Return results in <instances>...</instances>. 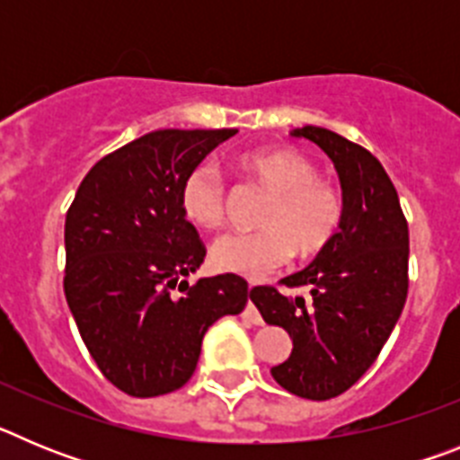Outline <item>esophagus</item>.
Returning a JSON list of instances; mask_svg holds the SVG:
<instances>
[{
	"label": "esophagus",
	"instance_id": "34e87169",
	"mask_svg": "<svg viewBox=\"0 0 460 460\" xmlns=\"http://www.w3.org/2000/svg\"><path fill=\"white\" fill-rule=\"evenodd\" d=\"M251 290H253V286H249V295H251ZM246 318H249L253 324H262V315H260L258 308L253 306L251 296H249V306H246Z\"/></svg>",
	"mask_w": 460,
	"mask_h": 460
}]
</instances>
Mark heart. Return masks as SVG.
<instances>
[{
	"instance_id": "1",
	"label": "heart",
	"mask_w": 460,
	"mask_h": 460,
	"mask_svg": "<svg viewBox=\"0 0 460 460\" xmlns=\"http://www.w3.org/2000/svg\"><path fill=\"white\" fill-rule=\"evenodd\" d=\"M249 184L265 190L255 233H227L211 243V262L223 271L262 279L286 265L292 253L311 258L327 249L343 221L339 189L320 180L318 168L295 149H258L237 158ZM184 217L202 230L226 221V184L211 164L195 165L181 181Z\"/></svg>"
}]
</instances>
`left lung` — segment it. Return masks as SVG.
I'll return each instance as SVG.
<instances>
[{
    "instance_id": "left-lung-1",
    "label": "left lung",
    "mask_w": 460,
    "mask_h": 460,
    "mask_svg": "<svg viewBox=\"0 0 460 460\" xmlns=\"http://www.w3.org/2000/svg\"><path fill=\"white\" fill-rule=\"evenodd\" d=\"M292 136L315 142L334 161L343 221L306 270L280 280L311 288V302L271 286L253 288L251 302L267 324H279L292 339L290 357L271 368L274 380L295 396L327 401L371 368L401 318L408 299V221L389 174L368 149L320 126L295 128Z\"/></svg>"
}]
</instances>
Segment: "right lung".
I'll use <instances>...</instances> for the list:
<instances>
[{
  "mask_svg": "<svg viewBox=\"0 0 460 460\" xmlns=\"http://www.w3.org/2000/svg\"><path fill=\"white\" fill-rule=\"evenodd\" d=\"M234 133H147L101 158L68 207L64 295L96 367L128 396L184 387L207 329L249 302L237 274L181 280L207 253L181 211V181Z\"/></svg>",
  "mask_w": 460,
  "mask_h": 460,
  "instance_id": "1",
  "label": "right lung"
}]
</instances>
